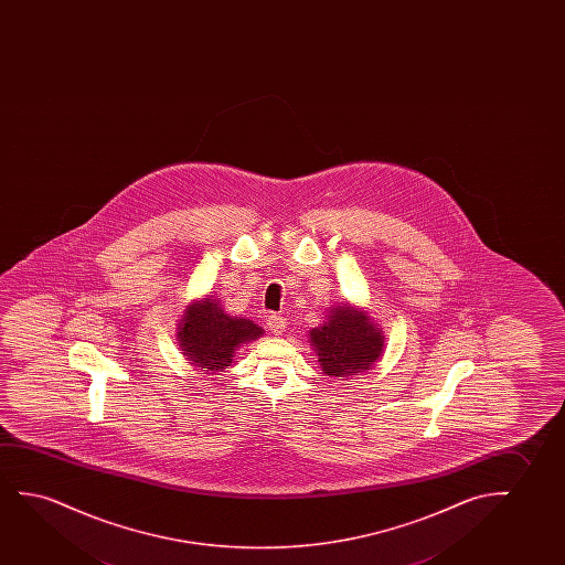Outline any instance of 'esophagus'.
<instances>
[{
  "mask_svg": "<svg viewBox=\"0 0 565 565\" xmlns=\"http://www.w3.org/2000/svg\"><path fill=\"white\" fill-rule=\"evenodd\" d=\"M286 318L279 317V315H270V317H268V328H270L271 333L279 335V333L286 330Z\"/></svg>",
  "mask_w": 565,
  "mask_h": 565,
  "instance_id": "obj_1",
  "label": "esophagus"
}]
</instances>
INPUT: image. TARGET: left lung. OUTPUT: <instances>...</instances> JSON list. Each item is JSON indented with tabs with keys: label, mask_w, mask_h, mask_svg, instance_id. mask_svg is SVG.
Here are the masks:
<instances>
[{
	"label": "left lung",
	"mask_w": 565,
	"mask_h": 565,
	"mask_svg": "<svg viewBox=\"0 0 565 565\" xmlns=\"http://www.w3.org/2000/svg\"><path fill=\"white\" fill-rule=\"evenodd\" d=\"M318 363L330 379H348L369 371L384 345L380 328L371 318L349 305L332 310L328 322L310 332Z\"/></svg>",
	"instance_id": "8db88e82"
}]
</instances>
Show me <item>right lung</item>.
<instances>
[{"instance_id":"1","label":"right lung","mask_w":565,"mask_h":565,"mask_svg":"<svg viewBox=\"0 0 565 565\" xmlns=\"http://www.w3.org/2000/svg\"><path fill=\"white\" fill-rule=\"evenodd\" d=\"M263 328L245 318L225 315L216 299L194 302L179 324V343L199 369L220 372L232 363L235 349L260 338Z\"/></svg>"}]
</instances>
